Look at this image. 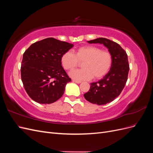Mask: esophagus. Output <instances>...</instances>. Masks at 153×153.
<instances>
[{
  "mask_svg": "<svg viewBox=\"0 0 153 153\" xmlns=\"http://www.w3.org/2000/svg\"><path fill=\"white\" fill-rule=\"evenodd\" d=\"M73 82L76 83V84H80V83L82 82L80 81V80H73Z\"/></svg>",
  "mask_w": 153,
  "mask_h": 153,
  "instance_id": "esophagus-1",
  "label": "esophagus"
}]
</instances>
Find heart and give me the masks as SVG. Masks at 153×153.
Returning <instances> with one entry per match:
<instances>
[{
  "label": "heart",
  "instance_id": "heart-1",
  "mask_svg": "<svg viewBox=\"0 0 153 153\" xmlns=\"http://www.w3.org/2000/svg\"><path fill=\"white\" fill-rule=\"evenodd\" d=\"M112 55L109 51L92 45L80 47L76 50L75 55L68 51L61 57L62 66L68 71L73 70L82 62V69L69 73L72 78L78 80L103 77L112 67Z\"/></svg>",
  "mask_w": 153,
  "mask_h": 153
}]
</instances>
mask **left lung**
Listing matches in <instances>:
<instances>
[{"mask_svg":"<svg viewBox=\"0 0 153 153\" xmlns=\"http://www.w3.org/2000/svg\"><path fill=\"white\" fill-rule=\"evenodd\" d=\"M87 42L103 44L112 55V65L108 73L98 82L91 83L89 91L84 95L90 103L105 105L119 96L126 85L129 70L128 55L118 43L106 38H100Z\"/></svg>","mask_w":153,"mask_h":153,"instance_id":"8db88e82","label":"left lung"}]
</instances>
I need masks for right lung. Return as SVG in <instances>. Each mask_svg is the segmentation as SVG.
Returning a JSON list of instances; mask_svg holds the SVG:
<instances>
[{"label": "right lung", "mask_w": 153, "mask_h": 153, "mask_svg": "<svg viewBox=\"0 0 153 153\" xmlns=\"http://www.w3.org/2000/svg\"><path fill=\"white\" fill-rule=\"evenodd\" d=\"M73 47V44L48 38L32 44L25 50L21 78L32 100L41 104H50L62 96L71 79L62 66L61 57Z\"/></svg>", "instance_id": "1"}]
</instances>
